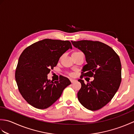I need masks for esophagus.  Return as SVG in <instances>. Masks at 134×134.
<instances>
[{
    "label": "esophagus",
    "mask_w": 134,
    "mask_h": 134,
    "mask_svg": "<svg viewBox=\"0 0 134 134\" xmlns=\"http://www.w3.org/2000/svg\"><path fill=\"white\" fill-rule=\"evenodd\" d=\"M70 81H71V83H74V82H75L76 81L75 80V79H70Z\"/></svg>",
    "instance_id": "34e87169"
}]
</instances>
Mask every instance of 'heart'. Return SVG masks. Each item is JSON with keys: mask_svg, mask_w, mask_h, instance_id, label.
Returning a JSON list of instances; mask_svg holds the SVG:
<instances>
[{"mask_svg": "<svg viewBox=\"0 0 134 134\" xmlns=\"http://www.w3.org/2000/svg\"><path fill=\"white\" fill-rule=\"evenodd\" d=\"M79 52H74L72 54H75V53H79ZM69 75L70 76H73V74L70 73V74H69Z\"/></svg>", "mask_w": 134, "mask_h": 134, "instance_id": "obj_1", "label": "heart"}]
</instances>
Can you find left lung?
<instances>
[{"label":"left lung","instance_id":"left-lung-1","mask_svg":"<svg viewBox=\"0 0 134 134\" xmlns=\"http://www.w3.org/2000/svg\"><path fill=\"white\" fill-rule=\"evenodd\" d=\"M71 42L85 55L87 64L82 68L81 77L94 78L87 83L78 79L81 83L77 94L78 100L89 110L101 109L112 99L120 85L121 65L119 56L112 48L101 42L81 40Z\"/></svg>","mask_w":134,"mask_h":134}]
</instances>
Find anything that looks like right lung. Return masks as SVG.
I'll list each match as a JSON object with an SVG mask.
<instances>
[{"mask_svg": "<svg viewBox=\"0 0 134 134\" xmlns=\"http://www.w3.org/2000/svg\"><path fill=\"white\" fill-rule=\"evenodd\" d=\"M69 41L44 39L25 49L18 60L15 80L22 96L28 104L40 109L51 107L60 97L63 91L71 84L62 76L59 81H51L47 75L69 49Z\"/></svg>", "mask_w": 134, "mask_h": 134, "instance_id": "obj_1", "label": "right lung"}]
</instances>
